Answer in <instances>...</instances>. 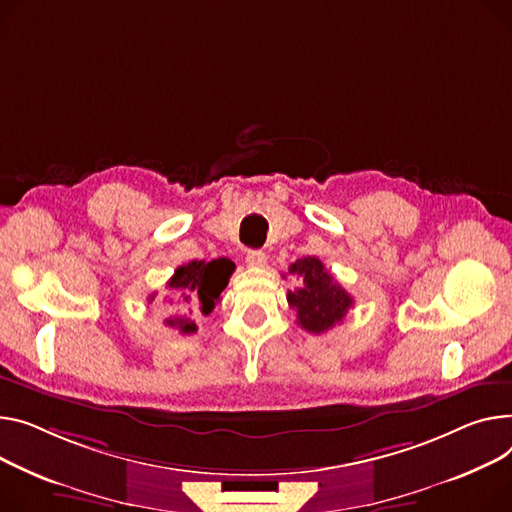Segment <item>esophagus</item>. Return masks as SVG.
Returning a JSON list of instances; mask_svg holds the SVG:
<instances>
[{
  "label": "esophagus",
  "instance_id": "1",
  "mask_svg": "<svg viewBox=\"0 0 512 512\" xmlns=\"http://www.w3.org/2000/svg\"><path fill=\"white\" fill-rule=\"evenodd\" d=\"M245 261H247V265H249L251 269H261V267H265V263H267V255H265L263 251H249Z\"/></svg>",
  "mask_w": 512,
  "mask_h": 512
}]
</instances>
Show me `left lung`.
<instances>
[{"label":"left lung","mask_w":512,"mask_h":512,"mask_svg":"<svg viewBox=\"0 0 512 512\" xmlns=\"http://www.w3.org/2000/svg\"><path fill=\"white\" fill-rule=\"evenodd\" d=\"M288 274L302 280L300 288L288 292V304L296 311V323L309 333L329 331L342 323L354 306V298L335 282L317 257L296 259Z\"/></svg>","instance_id":"obj_1"}]
</instances>
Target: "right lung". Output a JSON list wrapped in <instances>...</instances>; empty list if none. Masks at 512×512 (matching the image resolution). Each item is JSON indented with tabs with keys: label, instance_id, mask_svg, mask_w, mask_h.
Returning <instances> with one entry per match:
<instances>
[{
	"label": "right lung",
	"instance_id": "1",
	"mask_svg": "<svg viewBox=\"0 0 512 512\" xmlns=\"http://www.w3.org/2000/svg\"><path fill=\"white\" fill-rule=\"evenodd\" d=\"M234 271V263L226 257L212 261H189L175 269V276L166 282L160 306L166 315L164 325L179 329L183 335L195 333V317L208 315L220 302L222 290ZM156 294L148 298L152 302Z\"/></svg>",
	"mask_w": 512,
	"mask_h": 512
}]
</instances>
